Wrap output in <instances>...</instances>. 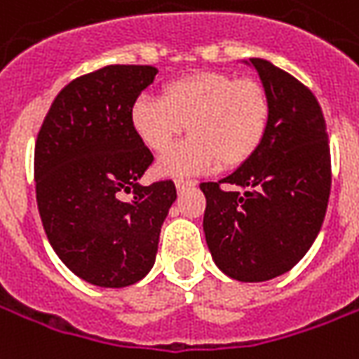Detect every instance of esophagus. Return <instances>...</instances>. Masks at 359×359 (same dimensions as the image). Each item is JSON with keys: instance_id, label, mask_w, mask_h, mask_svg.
Here are the masks:
<instances>
[{"instance_id": "esophagus-1", "label": "esophagus", "mask_w": 359, "mask_h": 359, "mask_svg": "<svg viewBox=\"0 0 359 359\" xmlns=\"http://www.w3.org/2000/svg\"><path fill=\"white\" fill-rule=\"evenodd\" d=\"M175 187H177V190H184V188H190V187H196V182L194 180H188V179H177L175 180Z\"/></svg>"}]
</instances>
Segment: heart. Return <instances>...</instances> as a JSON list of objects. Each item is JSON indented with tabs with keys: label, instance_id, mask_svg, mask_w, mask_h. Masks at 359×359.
Wrapping results in <instances>:
<instances>
[{
	"label": "heart",
	"instance_id": "heart-1",
	"mask_svg": "<svg viewBox=\"0 0 359 359\" xmlns=\"http://www.w3.org/2000/svg\"><path fill=\"white\" fill-rule=\"evenodd\" d=\"M129 119L140 142L159 154L188 127L192 135L159 159L161 177H184L253 158L270 126V98L259 81L226 72H194L163 85L161 98L139 97Z\"/></svg>",
	"mask_w": 359,
	"mask_h": 359
}]
</instances>
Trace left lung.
Wrapping results in <instances>:
<instances>
[{
    "label": "left lung",
    "mask_w": 359,
    "mask_h": 359,
    "mask_svg": "<svg viewBox=\"0 0 359 359\" xmlns=\"http://www.w3.org/2000/svg\"><path fill=\"white\" fill-rule=\"evenodd\" d=\"M243 62L270 98L266 137L247 163L200 188L215 264L232 280L257 283L289 272L314 243L327 209L331 154L312 91L264 58Z\"/></svg>",
    "instance_id": "8db88e82"
}]
</instances>
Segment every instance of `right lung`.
<instances>
[{
	"instance_id": "1",
	"label": "right lung",
	"mask_w": 359,
	"mask_h": 359,
	"mask_svg": "<svg viewBox=\"0 0 359 359\" xmlns=\"http://www.w3.org/2000/svg\"><path fill=\"white\" fill-rule=\"evenodd\" d=\"M156 74L154 66L110 65L74 79L53 100L36 140L45 233L58 259L98 287H127L152 270L177 200L172 180L139 182L154 156L133 131L129 110Z\"/></svg>"
}]
</instances>
